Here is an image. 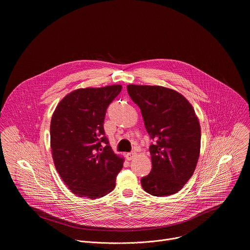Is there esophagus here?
<instances>
[{
  "instance_id": "obj_1",
  "label": "esophagus",
  "mask_w": 250,
  "mask_h": 250,
  "mask_svg": "<svg viewBox=\"0 0 250 250\" xmlns=\"http://www.w3.org/2000/svg\"><path fill=\"white\" fill-rule=\"evenodd\" d=\"M135 152H129V153H126V155H125V157H126V159L128 160V161H130V160H132L134 157H135Z\"/></svg>"
}]
</instances>
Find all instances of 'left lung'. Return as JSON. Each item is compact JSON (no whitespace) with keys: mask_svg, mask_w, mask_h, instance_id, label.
Listing matches in <instances>:
<instances>
[{"mask_svg":"<svg viewBox=\"0 0 250 250\" xmlns=\"http://www.w3.org/2000/svg\"><path fill=\"white\" fill-rule=\"evenodd\" d=\"M127 92L154 140L149 146L152 168L141 179L142 188L157 197L176 194L192 177L200 156L201 127L193 105L162 86L130 84Z\"/></svg>","mask_w":250,"mask_h":250,"instance_id":"left-lung-1","label":"left lung"}]
</instances>
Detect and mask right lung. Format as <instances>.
<instances>
[{"mask_svg":"<svg viewBox=\"0 0 250 250\" xmlns=\"http://www.w3.org/2000/svg\"><path fill=\"white\" fill-rule=\"evenodd\" d=\"M122 88L111 85L74 90L59 102L52 115L53 162L65 185L78 197L102 198L116 187L125 159L109 146L104 121L106 108Z\"/></svg>","mask_w":250,"mask_h":250,"instance_id":"1","label":"right lung"}]
</instances>
